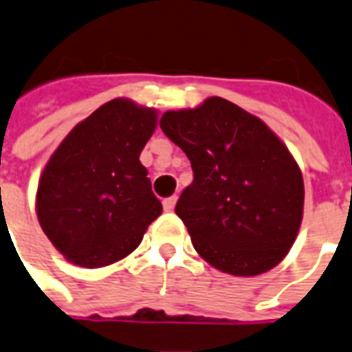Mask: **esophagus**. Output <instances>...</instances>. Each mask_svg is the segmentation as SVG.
<instances>
[{
	"mask_svg": "<svg viewBox=\"0 0 352 352\" xmlns=\"http://www.w3.org/2000/svg\"><path fill=\"white\" fill-rule=\"evenodd\" d=\"M176 200H178L176 197L165 198V200H163V208H165V211H173L174 206H176Z\"/></svg>",
	"mask_w": 352,
	"mask_h": 352,
	"instance_id": "1",
	"label": "esophagus"
}]
</instances>
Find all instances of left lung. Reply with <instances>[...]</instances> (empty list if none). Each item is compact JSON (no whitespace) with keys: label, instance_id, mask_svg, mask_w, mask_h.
Returning a JSON list of instances; mask_svg holds the SVG:
<instances>
[{"label":"left lung","instance_id":"obj_1","mask_svg":"<svg viewBox=\"0 0 352 352\" xmlns=\"http://www.w3.org/2000/svg\"><path fill=\"white\" fill-rule=\"evenodd\" d=\"M160 126L191 161L192 184L176 215L210 265L256 276L284 260L302 221L297 161L265 122L211 96L195 109L166 111Z\"/></svg>","mask_w":352,"mask_h":352}]
</instances>
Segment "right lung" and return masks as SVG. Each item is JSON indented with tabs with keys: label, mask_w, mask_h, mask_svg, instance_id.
Segmentation results:
<instances>
[{
	"label": "right lung",
	"mask_w": 352,
	"mask_h": 352,
	"mask_svg": "<svg viewBox=\"0 0 352 352\" xmlns=\"http://www.w3.org/2000/svg\"><path fill=\"white\" fill-rule=\"evenodd\" d=\"M157 111L111 100L65 137L38 179L36 217L66 260L104 267L131 254L163 206L139 161Z\"/></svg>",
	"instance_id": "obj_1"
}]
</instances>
